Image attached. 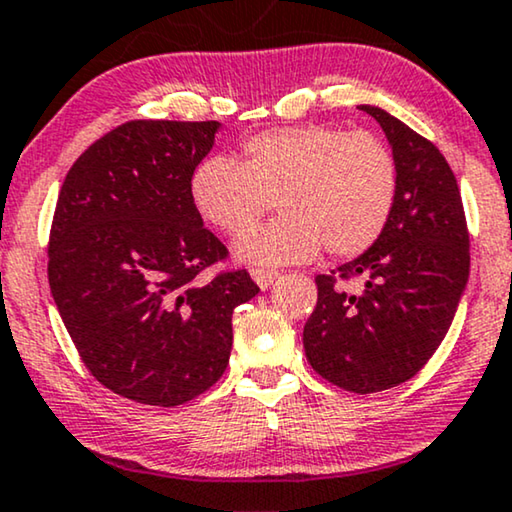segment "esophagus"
Returning <instances> with one entry per match:
<instances>
[{
  "label": "esophagus",
  "instance_id": "esophagus-1",
  "mask_svg": "<svg viewBox=\"0 0 512 512\" xmlns=\"http://www.w3.org/2000/svg\"><path fill=\"white\" fill-rule=\"evenodd\" d=\"M250 276H253L259 290H269V287L276 283L278 273L276 271H266V269H253V271H250Z\"/></svg>",
  "mask_w": 512,
  "mask_h": 512
}]
</instances>
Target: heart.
<instances>
[{
  "label": "heart",
  "instance_id": "heart-1",
  "mask_svg": "<svg viewBox=\"0 0 512 512\" xmlns=\"http://www.w3.org/2000/svg\"><path fill=\"white\" fill-rule=\"evenodd\" d=\"M399 190L392 150L369 132L299 125L262 132L241 146L239 162L208 157L190 176L199 218L241 236L276 200L281 218L236 243L241 262H308L369 250L390 220Z\"/></svg>",
  "mask_w": 512,
  "mask_h": 512
}]
</instances>
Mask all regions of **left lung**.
Returning <instances> with one entry per match:
<instances>
[{"label":"left lung","instance_id":"8db88e82","mask_svg":"<svg viewBox=\"0 0 512 512\" xmlns=\"http://www.w3.org/2000/svg\"><path fill=\"white\" fill-rule=\"evenodd\" d=\"M359 109L390 143L397 201L366 253L315 278L318 304L304 327V350L329 383L371 394L406 383L429 362L462 301L471 255L462 197L441 150L378 106ZM350 277L363 280L362 293L337 282Z\"/></svg>","mask_w":512,"mask_h":512}]
</instances>
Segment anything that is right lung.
<instances>
[{"mask_svg":"<svg viewBox=\"0 0 512 512\" xmlns=\"http://www.w3.org/2000/svg\"><path fill=\"white\" fill-rule=\"evenodd\" d=\"M220 122L132 120L92 143L57 197L48 283L83 364L148 406H181L215 385L232 352V313L259 292L190 201V176Z\"/></svg>","mask_w":512,"mask_h":512,"instance_id":"obj_1","label":"right lung"}]
</instances>
